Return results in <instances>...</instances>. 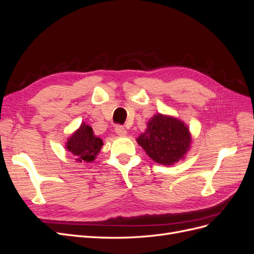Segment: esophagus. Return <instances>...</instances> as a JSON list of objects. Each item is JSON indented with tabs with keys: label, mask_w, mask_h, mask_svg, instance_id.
Listing matches in <instances>:
<instances>
[{
	"label": "esophagus",
	"mask_w": 254,
	"mask_h": 254,
	"mask_svg": "<svg viewBox=\"0 0 254 254\" xmlns=\"http://www.w3.org/2000/svg\"><path fill=\"white\" fill-rule=\"evenodd\" d=\"M114 130H115V133H117L118 135H126V133H127L126 129L123 127L122 125H117V126H115Z\"/></svg>",
	"instance_id": "34e87169"
}]
</instances>
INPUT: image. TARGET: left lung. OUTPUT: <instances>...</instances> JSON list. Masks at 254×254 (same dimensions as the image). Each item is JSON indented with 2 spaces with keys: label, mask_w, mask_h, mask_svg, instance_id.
I'll return each mask as SVG.
<instances>
[{
  "label": "left lung",
  "mask_w": 254,
  "mask_h": 254,
  "mask_svg": "<svg viewBox=\"0 0 254 254\" xmlns=\"http://www.w3.org/2000/svg\"><path fill=\"white\" fill-rule=\"evenodd\" d=\"M137 143L157 163L171 165L178 162L189 150L190 135L179 120L157 114L147 124Z\"/></svg>",
  "instance_id": "left-lung-1"
}]
</instances>
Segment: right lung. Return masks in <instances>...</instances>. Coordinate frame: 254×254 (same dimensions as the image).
Here are the masks:
<instances>
[{
    "label": "right lung",
    "mask_w": 254,
    "mask_h": 254,
    "mask_svg": "<svg viewBox=\"0 0 254 254\" xmlns=\"http://www.w3.org/2000/svg\"><path fill=\"white\" fill-rule=\"evenodd\" d=\"M103 146V141L95 136L93 130L83 123L80 128L67 140L66 148L78 162H91L95 159Z\"/></svg>",
    "instance_id": "add662e5"
}]
</instances>
